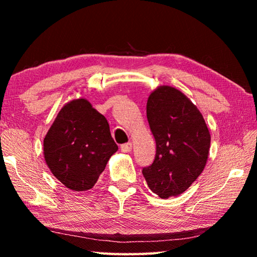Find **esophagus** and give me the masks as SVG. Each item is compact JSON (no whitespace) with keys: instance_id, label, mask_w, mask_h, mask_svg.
<instances>
[{"instance_id":"1","label":"esophagus","mask_w":257,"mask_h":257,"mask_svg":"<svg viewBox=\"0 0 257 257\" xmlns=\"http://www.w3.org/2000/svg\"><path fill=\"white\" fill-rule=\"evenodd\" d=\"M120 150H121V152H123V153H130V152H132V150H133V144H132V143H127V144L121 145Z\"/></svg>"}]
</instances>
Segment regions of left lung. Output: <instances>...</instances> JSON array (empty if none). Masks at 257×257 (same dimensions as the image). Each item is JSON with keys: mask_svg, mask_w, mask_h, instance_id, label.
Returning <instances> with one entry per match:
<instances>
[{"mask_svg": "<svg viewBox=\"0 0 257 257\" xmlns=\"http://www.w3.org/2000/svg\"><path fill=\"white\" fill-rule=\"evenodd\" d=\"M146 114L156 154L143 175L161 198L179 196L205 168L211 144L205 120L184 93L165 85L150 94Z\"/></svg>", "mask_w": 257, "mask_h": 257, "instance_id": "1", "label": "left lung"}]
</instances>
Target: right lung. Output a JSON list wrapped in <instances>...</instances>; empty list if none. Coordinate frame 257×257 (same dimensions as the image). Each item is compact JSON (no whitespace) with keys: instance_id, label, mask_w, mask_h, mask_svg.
<instances>
[{"instance_id":"add662e5","label":"right lung","mask_w":257,"mask_h":257,"mask_svg":"<svg viewBox=\"0 0 257 257\" xmlns=\"http://www.w3.org/2000/svg\"><path fill=\"white\" fill-rule=\"evenodd\" d=\"M116 151L105 116L86 98L64 104L44 138L47 167L75 191L93 188Z\"/></svg>"}]
</instances>
